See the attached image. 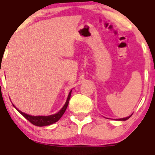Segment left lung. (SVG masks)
<instances>
[{"instance_id":"1","label":"left lung","mask_w":155,"mask_h":155,"mask_svg":"<svg viewBox=\"0 0 155 155\" xmlns=\"http://www.w3.org/2000/svg\"><path fill=\"white\" fill-rule=\"evenodd\" d=\"M131 116H132V115H131ZM131 116H128V117H126V118H123V119H118V120H121V121H125V120H128V119L130 118V117Z\"/></svg>"}]
</instances>
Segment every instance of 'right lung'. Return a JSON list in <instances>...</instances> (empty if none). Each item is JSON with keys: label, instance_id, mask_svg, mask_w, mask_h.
Segmentation results:
<instances>
[{"label": "right lung", "instance_id": "add662e5", "mask_svg": "<svg viewBox=\"0 0 155 155\" xmlns=\"http://www.w3.org/2000/svg\"><path fill=\"white\" fill-rule=\"evenodd\" d=\"M71 91H72V90L70 91L69 94H68V99L66 101L65 105H64V107H63L61 110L59 111L58 113H56V114L54 115H51V116H30V115L26 114V113H22L21 111L18 109L15 106V109L18 111L19 113H21V114L24 116L25 118L26 119V120H28V121H29L31 124H33V125L37 126V127H44V126L51 125V124H54V123L58 121V120L62 117L64 113H65L66 109L68 108V103H69V100L71 95Z\"/></svg>", "mask_w": 155, "mask_h": 155}]
</instances>
